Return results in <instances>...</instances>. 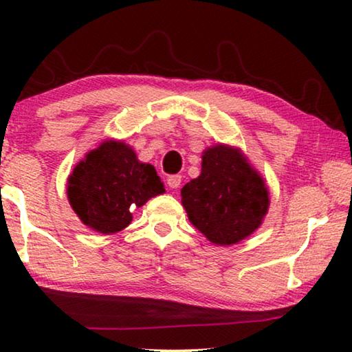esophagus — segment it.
Here are the masks:
<instances>
[{
    "label": "esophagus",
    "mask_w": 352,
    "mask_h": 352,
    "mask_svg": "<svg viewBox=\"0 0 352 352\" xmlns=\"http://www.w3.org/2000/svg\"><path fill=\"white\" fill-rule=\"evenodd\" d=\"M180 183H182V177L180 175H170V177H168V186L170 189H177L178 186H180Z\"/></svg>",
    "instance_id": "esophagus-1"
}]
</instances>
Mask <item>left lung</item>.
Segmentation results:
<instances>
[{
	"label": "left lung",
	"mask_w": 352,
	"mask_h": 352,
	"mask_svg": "<svg viewBox=\"0 0 352 352\" xmlns=\"http://www.w3.org/2000/svg\"><path fill=\"white\" fill-rule=\"evenodd\" d=\"M189 222L214 245H233L262 225L270 205L265 180L239 147L214 144L201 155V172L182 189Z\"/></svg>",
	"instance_id": "left-lung-1"
}]
</instances>
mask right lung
<instances>
[{"label":"right lung","mask_w":352,"mask_h":352,"mask_svg":"<svg viewBox=\"0 0 352 352\" xmlns=\"http://www.w3.org/2000/svg\"><path fill=\"white\" fill-rule=\"evenodd\" d=\"M164 192L152 164L141 163L121 140H104L74 166L67 195L83 225L102 234H115L132 222L135 208Z\"/></svg>","instance_id":"1"}]
</instances>
